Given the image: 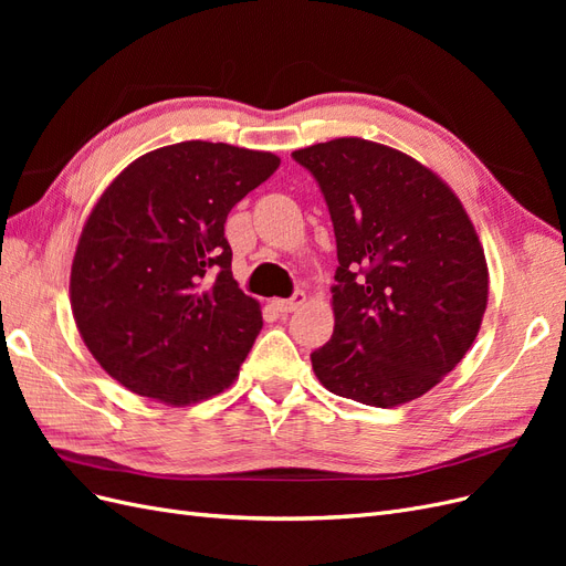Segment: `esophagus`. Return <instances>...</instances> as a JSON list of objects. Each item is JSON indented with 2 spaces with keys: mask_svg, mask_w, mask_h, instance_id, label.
Masks as SVG:
<instances>
[{
  "mask_svg": "<svg viewBox=\"0 0 566 566\" xmlns=\"http://www.w3.org/2000/svg\"><path fill=\"white\" fill-rule=\"evenodd\" d=\"M304 302H306V295L302 293V290H297L293 297H290V300H276V302H273V306H276L281 314H293V312L300 310Z\"/></svg>",
  "mask_w": 566,
  "mask_h": 566,
  "instance_id": "1",
  "label": "esophagus"
}]
</instances>
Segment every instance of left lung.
I'll list each match as a JSON object with an SVG mask.
<instances>
[{
    "label": "left lung",
    "instance_id": "obj_1",
    "mask_svg": "<svg viewBox=\"0 0 566 566\" xmlns=\"http://www.w3.org/2000/svg\"><path fill=\"white\" fill-rule=\"evenodd\" d=\"M293 158L316 177L337 241L318 382L375 408L422 397L462 361L486 312L489 266L465 208L430 167L358 136Z\"/></svg>",
    "mask_w": 566,
    "mask_h": 566
}]
</instances>
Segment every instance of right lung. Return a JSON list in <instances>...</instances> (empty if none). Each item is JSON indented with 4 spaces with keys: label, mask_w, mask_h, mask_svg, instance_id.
Listing matches in <instances>:
<instances>
[{
    "label": "right lung",
    "mask_w": 566,
    "mask_h": 566,
    "mask_svg": "<svg viewBox=\"0 0 566 566\" xmlns=\"http://www.w3.org/2000/svg\"><path fill=\"white\" fill-rule=\"evenodd\" d=\"M279 165L269 150L181 142L136 158L98 196L77 238L71 306L113 380L167 406L233 385L262 306L233 279L224 224Z\"/></svg>",
    "instance_id": "1"
}]
</instances>
